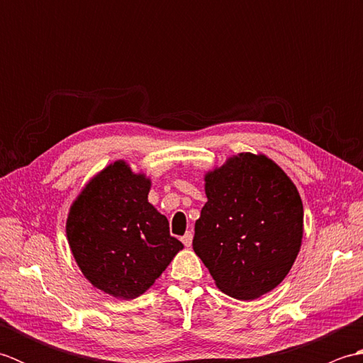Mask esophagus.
<instances>
[{
    "mask_svg": "<svg viewBox=\"0 0 363 363\" xmlns=\"http://www.w3.org/2000/svg\"><path fill=\"white\" fill-rule=\"evenodd\" d=\"M181 240H182V243L186 245L187 248H189V246H191V240H194V234H191V233H186V234H184V237L181 238Z\"/></svg>",
    "mask_w": 363,
    "mask_h": 363,
    "instance_id": "esophagus-1",
    "label": "esophagus"
}]
</instances>
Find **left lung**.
Masks as SVG:
<instances>
[{
	"mask_svg": "<svg viewBox=\"0 0 363 363\" xmlns=\"http://www.w3.org/2000/svg\"><path fill=\"white\" fill-rule=\"evenodd\" d=\"M204 190L194 251L215 285L240 301L276 289L303 243L304 209L295 184L265 154L238 152L204 174Z\"/></svg>",
	"mask_w": 363,
	"mask_h": 363,
	"instance_id": "left-lung-1",
	"label": "left lung"
}]
</instances>
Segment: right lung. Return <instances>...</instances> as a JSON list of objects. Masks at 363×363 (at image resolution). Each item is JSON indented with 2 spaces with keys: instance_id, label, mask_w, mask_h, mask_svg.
I'll use <instances>...</instances> for the list:
<instances>
[{
  "instance_id": "obj_1",
  "label": "right lung",
  "mask_w": 363,
  "mask_h": 363,
  "mask_svg": "<svg viewBox=\"0 0 363 363\" xmlns=\"http://www.w3.org/2000/svg\"><path fill=\"white\" fill-rule=\"evenodd\" d=\"M151 179L115 160L84 186L70 206L65 233L84 277L107 295H143L184 245L165 215L148 203Z\"/></svg>"
}]
</instances>
